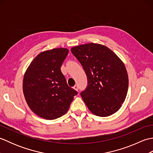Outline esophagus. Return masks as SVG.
<instances>
[{
    "label": "esophagus",
    "instance_id": "obj_1",
    "mask_svg": "<svg viewBox=\"0 0 153 153\" xmlns=\"http://www.w3.org/2000/svg\"><path fill=\"white\" fill-rule=\"evenodd\" d=\"M74 89L76 90V91H77L78 90V86H77V85H74Z\"/></svg>",
    "mask_w": 153,
    "mask_h": 153
}]
</instances>
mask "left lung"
Wrapping results in <instances>:
<instances>
[{
  "instance_id": "1",
  "label": "left lung",
  "mask_w": 153,
  "mask_h": 153,
  "mask_svg": "<svg viewBox=\"0 0 153 153\" xmlns=\"http://www.w3.org/2000/svg\"><path fill=\"white\" fill-rule=\"evenodd\" d=\"M87 75L88 85L81 96L93 114L107 117L124 102L128 75L122 60L103 45L90 43L71 48Z\"/></svg>"
}]
</instances>
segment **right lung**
I'll return each mask as SVG.
<instances>
[{"label": "right lung", "instance_id": "add662e5", "mask_svg": "<svg viewBox=\"0 0 153 153\" xmlns=\"http://www.w3.org/2000/svg\"><path fill=\"white\" fill-rule=\"evenodd\" d=\"M69 53L55 48L41 52L32 60L23 79V92L30 108L46 120L62 116L77 92L68 85L60 67Z\"/></svg>", "mask_w": 153, "mask_h": 153}]
</instances>
